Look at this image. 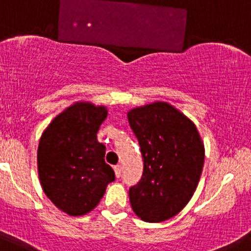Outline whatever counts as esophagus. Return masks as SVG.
<instances>
[{"label":"esophagus","instance_id":"obj_1","mask_svg":"<svg viewBox=\"0 0 251 251\" xmlns=\"http://www.w3.org/2000/svg\"><path fill=\"white\" fill-rule=\"evenodd\" d=\"M114 172H115V176H117V178H119V177L122 176V167L121 166H114Z\"/></svg>","mask_w":251,"mask_h":251}]
</instances>
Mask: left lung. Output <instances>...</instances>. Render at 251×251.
<instances>
[{"instance_id":"8db88e82","label":"left lung","mask_w":251,"mask_h":251,"mask_svg":"<svg viewBox=\"0 0 251 251\" xmlns=\"http://www.w3.org/2000/svg\"><path fill=\"white\" fill-rule=\"evenodd\" d=\"M138 139L143 175L129 188L137 216L161 223L178 214L196 191L205 161V147L196 126L166 101H154L128 112Z\"/></svg>"}]
</instances>
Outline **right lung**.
<instances>
[{"label":"right lung","mask_w":251,"mask_h":251,"mask_svg":"<svg viewBox=\"0 0 251 251\" xmlns=\"http://www.w3.org/2000/svg\"><path fill=\"white\" fill-rule=\"evenodd\" d=\"M106 114L105 106L77 101L55 117L40 138V183L51 202L70 216L92 211L115 179L104 161L105 146L97 139Z\"/></svg>","instance_id":"add662e5"}]
</instances>
